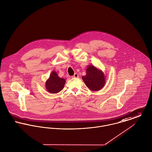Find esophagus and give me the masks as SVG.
<instances>
[{
  "label": "esophagus",
  "mask_w": 152,
  "mask_h": 152,
  "mask_svg": "<svg viewBox=\"0 0 152 152\" xmlns=\"http://www.w3.org/2000/svg\"><path fill=\"white\" fill-rule=\"evenodd\" d=\"M78 74L77 73H75L74 75L72 76V78H78Z\"/></svg>",
  "instance_id": "esophagus-1"
}]
</instances>
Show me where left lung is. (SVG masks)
I'll return each instance as SVG.
<instances>
[{
  "mask_svg": "<svg viewBox=\"0 0 152 152\" xmlns=\"http://www.w3.org/2000/svg\"><path fill=\"white\" fill-rule=\"evenodd\" d=\"M105 78L102 71L93 65H88L86 75L82 77L86 86L92 91H98L104 88Z\"/></svg>",
  "mask_w": 152,
  "mask_h": 152,
  "instance_id": "obj_1",
  "label": "left lung"
}]
</instances>
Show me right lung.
Segmentation results:
<instances>
[{
    "label": "right lung",
    "instance_id": "obj_1",
    "mask_svg": "<svg viewBox=\"0 0 152 152\" xmlns=\"http://www.w3.org/2000/svg\"><path fill=\"white\" fill-rule=\"evenodd\" d=\"M65 83V79L59 77L56 71H53L45 82V88L50 93L57 94L63 89Z\"/></svg>",
    "mask_w": 152,
    "mask_h": 152
}]
</instances>
